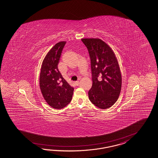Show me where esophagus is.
I'll return each instance as SVG.
<instances>
[{
	"label": "esophagus",
	"instance_id": "esophagus-1",
	"mask_svg": "<svg viewBox=\"0 0 158 158\" xmlns=\"http://www.w3.org/2000/svg\"><path fill=\"white\" fill-rule=\"evenodd\" d=\"M75 85H79V81H75Z\"/></svg>",
	"mask_w": 158,
	"mask_h": 158
}]
</instances>
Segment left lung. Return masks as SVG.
I'll list each match as a JSON object with an SVG mask.
<instances>
[{"mask_svg": "<svg viewBox=\"0 0 158 158\" xmlns=\"http://www.w3.org/2000/svg\"><path fill=\"white\" fill-rule=\"evenodd\" d=\"M90 55L92 87L90 101L99 109L112 106L119 97L122 77L118 62L111 47L97 38L81 39Z\"/></svg>", "mask_w": 158, "mask_h": 158, "instance_id": "8db88e82", "label": "left lung"}]
</instances>
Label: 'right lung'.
<instances>
[{
    "label": "right lung",
    "mask_w": 158,
    "mask_h": 158,
    "mask_svg": "<svg viewBox=\"0 0 158 158\" xmlns=\"http://www.w3.org/2000/svg\"><path fill=\"white\" fill-rule=\"evenodd\" d=\"M65 43L64 41L57 43L47 53L40 75V87L43 97L50 106L57 109L66 106L71 101L74 90L58 69Z\"/></svg>",
    "instance_id": "right-lung-1"
}]
</instances>
